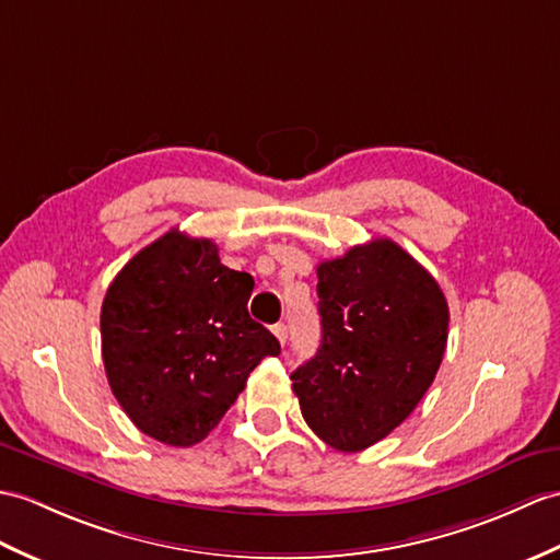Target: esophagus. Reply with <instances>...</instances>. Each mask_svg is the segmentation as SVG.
Wrapping results in <instances>:
<instances>
[{
	"label": "esophagus",
	"mask_w": 560,
	"mask_h": 560,
	"mask_svg": "<svg viewBox=\"0 0 560 560\" xmlns=\"http://www.w3.org/2000/svg\"><path fill=\"white\" fill-rule=\"evenodd\" d=\"M271 331H275V336L279 339V343L281 346H285V341H289V327H285V324H275V327H271Z\"/></svg>",
	"instance_id": "1"
}]
</instances>
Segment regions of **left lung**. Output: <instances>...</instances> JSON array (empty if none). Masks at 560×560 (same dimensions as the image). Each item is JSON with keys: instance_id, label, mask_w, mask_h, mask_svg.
<instances>
[{"instance_id": "obj_1", "label": "left lung", "mask_w": 560, "mask_h": 560, "mask_svg": "<svg viewBox=\"0 0 560 560\" xmlns=\"http://www.w3.org/2000/svg\"><path fill=\"white\" fill-rule=\"evenodd\" d=\"M322 341L291 374L303 418L336 451L382 441L432 386L448 339L436 279L398 243L374 238L317 267Z\"/></svg>"}]
</instances>
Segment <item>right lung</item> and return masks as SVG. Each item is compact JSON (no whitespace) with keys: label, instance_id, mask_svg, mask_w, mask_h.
Returning a JSON list of instances; mask_svg holds the SVG:
<instances>
[{"label":"right lung","instance_id":"add662e5","mask_svg":"<svg viewBox=\"0 0 560 560\" xmlns=\"http://www.w3.org/2000/svg\"><path fill=\"white\" fill-rule=\"evenodd\" d=\"M253 277L221 265L210 238L178 229L142 248L102 303L112 394L142 434L192 446L224 418L250 372L281 346L248 315Z\"/></svg>","mask_w":560,"mask_h":560}]
</instances>
